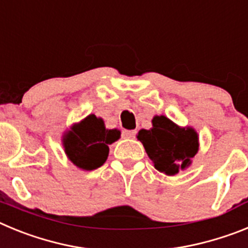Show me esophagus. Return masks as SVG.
Instances as JSON below:
<instances>
[{
  "label": "esophagus",
  "instance_id": "obj_1",
  "mask_svg": "<svg viewBox=\"0 0 248 248\" xmlns=\"http://www.w3.org/2000/svg\"><path fill=\"white\" fill-rule=\"evenodd\" d=\"M137 135V131L135 130H123L122 131V137L124 139H130V138H135Z\"/></svg>",
  "mask_w": 248,
  "mask_h": 248
}]
</instances>
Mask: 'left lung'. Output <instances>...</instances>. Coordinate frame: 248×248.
Returning a JSON list of instances; mask_svg holds the SVG:
<instances>
[{
  "label": "left lung",
  "mask_w": 248,
  "mask_h": 248,
  "mask_svg": "<svg viewBox=\"0 0 248 248\" xmlns=\"http://www.w3.org/2000/svg\"><path fill=\"white\" fill-rule=\"evenodd\" d=\"M153 128L141 129L138 140L157 171L174 176L189 168L199 151V134L192 126H180L165 115H155Z\"/></svg>",
  "instance_id": "obj_1"
}]
</instances>
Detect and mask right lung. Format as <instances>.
<instances>
[{
	"instance_id": "add662e5",
	"label": "right lung",
	"mask_w": 248,
	"mask_h": 248,
	"mask_svg": "<svg viewBox=\"0 0 248 248\" xmlns=\"http://www.w3.org/2000/svg\"><path fill=\"white\" fill-rule=\"evenodd\" d=\"M119 138V129H107L102 118L89 114L64 131L62 144L67 157L77 168L92 171L107 161L108 145L115 143Z\"/></svg>"
}]
</instances>
